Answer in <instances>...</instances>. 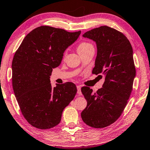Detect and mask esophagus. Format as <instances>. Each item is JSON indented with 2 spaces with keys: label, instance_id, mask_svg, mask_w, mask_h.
Listing matches in <instances>:
<instances>
[{
  "label": "esophagus",
  "instance_id": "esophagus-1",
  "mask_svg": "<svg viewBox=\"0 0 150 150\" xmlns=\"http://www.w3.org/2000/svg\"><path fill=\"white\" fill-rule=\"evenodd\" d=\"M77 94H79V95H82V93H81V86L77 85Z\"/></svg>",
  "mask_w": 150,
  "mask_h": 150
}]
</instances>
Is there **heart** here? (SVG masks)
Masks as SVG:
<instances>
[{
	"label": "heart",
	"mask_w": 150,
	"mask_h": 150,
	"mask_svg": "<svg viewBox=\"0 0 150 150\" xmlns=\"http://www.w3.org/2000/svg\"><path fill=\"white\" fill-rule=\"evenodd\" d=\"M90 48H93V45L92 44H90V43L83 42H81V44L79 45V46L77 47V51L78 52H80L90 49Z\"/></svg>",
	"instance_id": "obj_1"
}]
</instances>
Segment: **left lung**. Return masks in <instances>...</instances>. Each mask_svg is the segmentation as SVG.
I'll return each instance as SVG.
<instances>
[{
	"instance_id": "1",
	"label": "left lung",
	"mask_w": 150,
	"mask_h": 150,
	"mask_svg": "<svg viewBox=\"0 0 150 150\" xmlns=\"http://www.w3.org/2000/svg\"><path fill=\"white\" fill-rule=\"evenodd\" d=\"M83 36L96 43L92 73L101 78L103 75L105 82L95 93L88 87L81 88L87 101L81 118L93 128H105L120 117L130 98L136 77L133 50L122 33L106 26L89 30Z\"/></svg>"
}]
</instances>
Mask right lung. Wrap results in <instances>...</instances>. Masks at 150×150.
I'll list each match as a JSON object with an SVG mask.
<instances>
[{
	"mask_svg": "<svg viewBox=\"0 0 150 150\" xmlns=\"http://www.w3.org/2000/svg\"><path fill=\"white\" fill-rule=\"evenodd\" d=\"M80 34L81 31L40 26L26 35L15 53L12 63L14 93L24 117L35 128L45 130L57 126L63 109L75 97L74 83L56 84L53 88L50 76Z\"/></svg>",
	"mask_w": 150,
	"mask_h": 150,
	"instance_id": "add662e5",
	"label": "right lung"
}]
</instances>
